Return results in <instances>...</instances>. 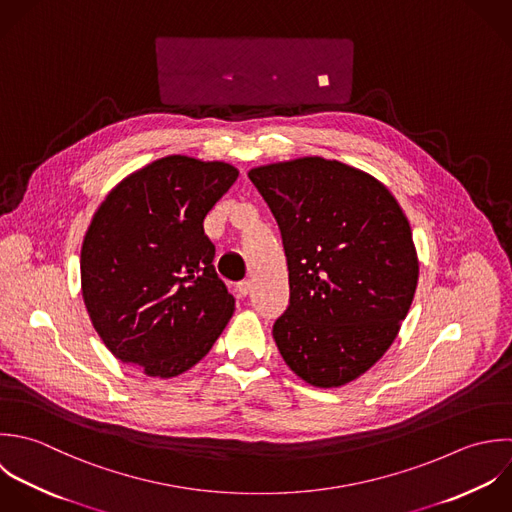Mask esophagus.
I'll return each mask as SVG.
<instances>
[{"label": "esophagus", "mask_w": 512, "mask_h": 512, "mask_svg": "<svg viewBox=\"0 0 512 512\" xmlns=\"http://www.w3.org/2000/svg\"><path fill=\"white\" fill-rule=\"evenodd\" d=\"M251 281H241V283H237V293L241 295V297H247L249 293H251Z\"/></svg>", "instance_id": "1"}]
</instances>
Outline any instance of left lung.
<instances>
[{"label": "left lung", "mask_w": 512, "mask_h": 512, "mask_svg": "<svg viewBox=\"0 0 512 512\" xmlns=\"http://www.w3.org/2000/svg\"><path fill=\"white\" fill-rule=\"evenodd\" d=\"M281 229L291 301L273 337L305 383L337 389L367 373L407 317L419 257L405 211L373 175L337 159L253 167Z\"/></svg>", "instance_id": "obj_1"}]
</instances>
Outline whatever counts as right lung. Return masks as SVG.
<instances>
[{"instance_id": "obj_1", "label": "right lung", "mask_w": 512, "mask_h": 512, "mask_svg": "<svg viewBox=\"0 0 512 512\" xmlns=\"http://www.w3.org/2000/svg\"><path fill=\"white\" fill-rule=\"evenodd\" d=\"M237 177L225 161L161 157L119 181L85 231L81 295L91 325L147 377L189 371L235 311L203 219Z\"/></svg>"}]
</instances>
